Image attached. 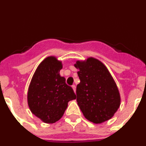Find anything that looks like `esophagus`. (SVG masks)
<instances>
[{
  "label": "esophagus",
  "mask_w": 146,
  "mask_h": 146,
  "mask_svg": "<svg viewBox=\"0 0 146 146\" xmlns=\"http://www.w3.org/2000/svg\"><path fill=\"white\" fill-rule=\"evenodd\" d=\"M72 88H73V90H74V93H75V91H76V86H74V85H73V86H72Z\"/></svg>",
  "instance_id": "1"
}]
</instances>
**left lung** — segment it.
Instances as JSON below:
<instances>
[{"label": "left lung", "instance_id": "obj_1", "mask_svg": "<svg viewBox=\"0 0 146 146\" xmlns=\"http://www.w3.org/2000/svg\"><path fill=\"white\" fill-rule=\"evenodd\" d=\"M74 66L80 82L77 86V102L85 118L94 123L110 119L118 110L120 94L107 67L94 58L77 60Z\"/></svg>", "mask_w": 146, "mask_h": 146}]
</instances>
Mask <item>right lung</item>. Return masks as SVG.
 Returning a JSON list of instances; mask_svg holds the SVG:
<instances>
[{
  "label": "right lung",
  "mask_w": 146,
  "mask_h": 146,
  "mask_svg": "<svg viewBox=\"0 0 146 146\" xmlns=\"http://www.w3.org/2000/svg\"><path fill=\"white\" fill-rule=\"evenodd\" d=\"M61 62L47 57L38 65L30 83L28 104L33 114L47 123H53L64 115L68 102L76 99L72 87L59 74Z\"/></svg>",
  "instance_id": "right-lung-1"
}]
</instances>
